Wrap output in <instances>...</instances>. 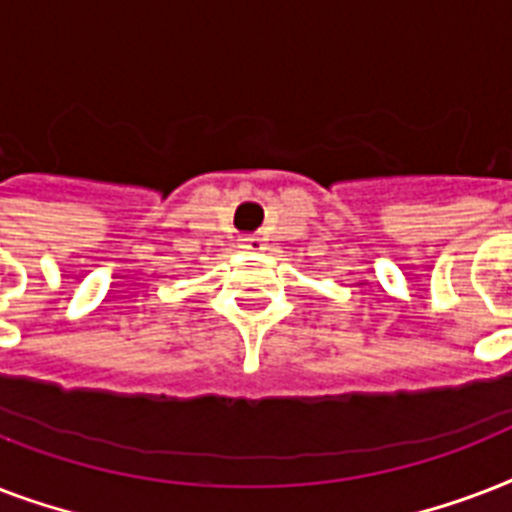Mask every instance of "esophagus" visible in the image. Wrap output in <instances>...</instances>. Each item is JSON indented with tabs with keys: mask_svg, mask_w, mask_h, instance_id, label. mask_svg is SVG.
<instances>
[{
	"mask_svg": "<svg viewBox=\"0 0 512 512\" xmlns=\"http://www.w3.org/2000/svg\"><path fill=\"white\" fill-rule=\"evenodd\" d=\"M241 249H247V252H263L265 249V239L263 236H244L241 239Z\"/></svg>",
	"mask_w": 512,
	"mask_h": 512,
	"instance_id": "1",
	"label": "esophagus"
}]
</instances>
